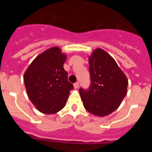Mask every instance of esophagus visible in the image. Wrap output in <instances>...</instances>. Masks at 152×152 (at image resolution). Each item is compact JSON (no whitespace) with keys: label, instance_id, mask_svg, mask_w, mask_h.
<instances>
[{"label":"esophagus","instance_id":"esophagus-1","mask_svg":"<svg viewBox=\"0 0 152 152\" xmlns=\"http://www.w3.org/2000/svg\"><path fill=\"white\" fill-rule=\"evenodd\" d=\"M74 88H75V89H77V88H79V83L78 82H76L74 84Z\"/></svg>","mask_w":152,"mask_h":152}]
</instances>
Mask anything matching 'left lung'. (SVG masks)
<instances>
[{
  "instance_id": "1",
  "label": "left lung",
  "mask_w": 152,
  "mask_h": 152,
  "mask_svg": "<svg viewBox=\"0 0 152 152\" xmlns=\"http://www.w3.org/2000/svg\"><path fill=\"white\" fill-rule=\"evenodd\" d=\"M91 84L88 91L79 90L85 110L103 117L116 110L127 94L128 79L116 61L96 48L88 57Z\"/></svg>"
}]
</instances>
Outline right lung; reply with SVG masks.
<instances>
[{
	"mask_svg": "<svg viewBox=\"0 0 152 152\" xmlns=\"http://www.w3.org/2000/svg\"><path fill=\"white\" fill-rule=\"evenodd\" d=\"M67 55L52 46L35 58L23 75L26 94L36 110L55 114L66 105L73 84L64 69Z\"/></svg>",
	"mask_w": 152,
	"mask_h": 152,
	"instance_id": "1",
	"label": "right lung"
}]
</instances>
